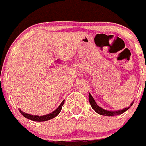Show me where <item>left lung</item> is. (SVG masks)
<instances>
[{"label":"left lung","instance_id":"1","mask_svg":"<svg viewBox=\"0 0 146 146\" xmlns=\"http://www.w3.org/2000/svg\"><path fill=\"white\" fill-rule=\"evenodd\" d=\"M89 103H90L91 106H92V109H93L96 113H99V114L100 115H103V116H117V115L121 114V113H124L125 111L128 110V109L132 106L133 104V102H132V103L131 104V105H130V106H128V107L127 108H125V109H122V110H118V111L105 110V109H102V107H100V106H99L97 104H96V102H95V100L94 99V98L92 97V96L91 95L90 93L89 94Z\"/></svg>","mask_w":146,"mask_h":146}]
</instances>
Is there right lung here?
I'll return each instance as SVG.
<instances>
[{"label": "right lung", "instance_id": "add662e5", "mask_svg": "<svg viewBox=\"0 0 146 146\" xmlns=\"http://www.w3.org/2000/svg\"><path fill=\"white\" fill-rule=\"evenodd\" d=\"M64 103V100H63V102H62L61 104L58 106L57 109L52 111V113H48V114H46L44 115V116H36V115H31V114H29V113H26L25 112L22 111L21 109H19V111L21 112V114L24 116V117L27 118V119H30L32 121H48L50 120V119H53V118L56 117L59 113H60L62 110V108L63 104Z\"/></svg>", "mask_w": 146, "mask_h": 146}]
</instances>
